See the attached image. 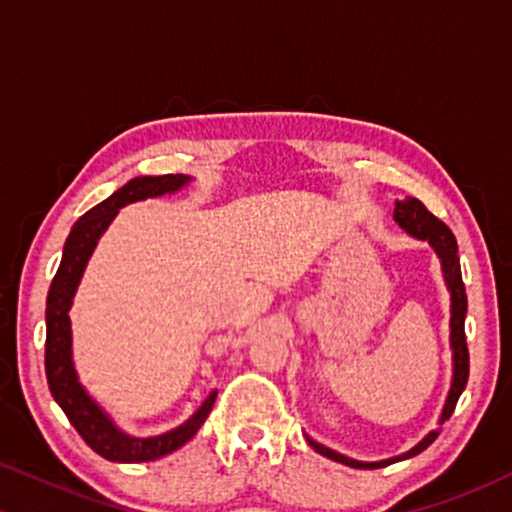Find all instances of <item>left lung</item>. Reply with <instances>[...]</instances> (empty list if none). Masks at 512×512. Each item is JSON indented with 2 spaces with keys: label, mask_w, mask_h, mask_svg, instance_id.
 <instances>
[{
  "label": "left lung",
  "mask_w": 512,
  "mask_h": 512,
  "mask_svg": "<svg viewBox=\"0 0 512 512\" xmlns=\"http://www.w3.org/2000/svg\"><path fill=\"white\" fill-rule=\"evenodd\" d=\"M395 221L399 228L409 233V236L426 240L436 255L440 257V264H443V279L445 286L450 291V349H452V385L448 392V399H445L443 414H440L438 424H445L450 419L452 411H455L457 399H460L462 390L467 387V378H469V351H467V339H464V315H467V293H464V284H462V272H460V257H457V240L452 236V231L445 226L443 221L436 219L424 207V202H419L416 197H407L402 202H395ZM440 431H431L428 436L416 443L414 448L404 455L390 457V460H380V462H358L351 460V457L339 455L325 445L315 443L313 438H308L310 448L320 455L330 457L334 462H342L346 467L354 469H378V467H387V464L399 462V460H409V457L419 455L424 452L433 440L438 438Z\"/></svg>",
  "instance_id": "1"
}]
</instances>
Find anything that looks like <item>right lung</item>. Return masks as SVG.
I'll return each instance as SVG.
<instances>
[{"label":"right lung","mask_w":512,"mask_h":512,"mask_svg":"<svg viewBox=\"0 0 512 512\" xmlns=\"http://www.w3.org/2000/svg\"><path fill=\"white\" fill-rule=\"evenodd\" d=\"M190 182L187 175H142V178L129 180L120 190L113 192L105 202L88 209L84 216L72 226L67 243L62 250V262L52 279L48 291V308H45V325H48V337H45V375L55 402L60 404L67 419L79 431V436L86 440L88 448H93L105 460L113 462H149L168 452L182 448L199 426L207 421L211 407L216 402V390L204 399L185 424L173 428V431L161 433L154 438H134L127 436L122 428L115 426L105 411L98 407V402L84 390L79 383V375L74 370L72 361V298L79 286L81 276L91 252L96 250L98 238L103 236L105 228L115 219L117 211L132 202H142L149 197L173 195Z\"/></svg>","instance_id":"add662e5"}]
</instances>
